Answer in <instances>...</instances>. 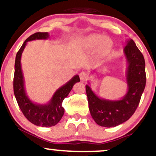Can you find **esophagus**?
I'll list each match as a JSON object with an SVG mask.
<instances>
[{
	"mask_svg": "<svg viewBox=\"0 0 156 156\" xmlns=\"http://www.w3.org/2000/svg\"><path fill=\"white\" fill-rule=\"evenodd\" d=\"M79 76H80V80H83V81H84V80H87V77H88V76H87V73H86L85 72H81V73H80Z\"/></svg>",
	"mask_w": 156,
	"mask_h": 156,
	"instance_id": "obj_1",
	"label": "esophagus"
}]
</instances>
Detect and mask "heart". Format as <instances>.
Here are the masks:
<instances>
[{
    "label": "heart",
    "mask_w": 156,
    "mask_h": 156,
    "mask_svg": "<svg viewBox=\"0 0 156 156\" xmlns=\"http://www.w3.org/2000/svg\"><path fill=\"white\" fill-rule=\"evenodd\" d=\"M83 44L86 47L93 49L98 47V53L101 54H105L108 53L112 48V39L107 37L98 34H90L83 39Z\"/></svg>",
    "instance_id": "obj_1"
}]
</instances>
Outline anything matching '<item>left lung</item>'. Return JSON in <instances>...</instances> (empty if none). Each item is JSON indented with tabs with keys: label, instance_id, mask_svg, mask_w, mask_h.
Listing matches in <instances>:
<instances>
[{
	"label": "left lung",
	"instance_id": "obj_1",
	"mask_svg": "<svg viewBox=\"0 0 156 156\" xmlns=\"http://www.w3.org/2000/svg\"><path fill=\"white\" fill-rule=\"evenodd\" d=\"M123 53L127 62L125 78L128 90L121 99L100 98L91 89L89 82L86 85L89 112L100 126L115 127L128 120L137 108L145 88V62L133 39L126 41Z\"/></svg>",
	"mask_w": 156,
	"mask_h": 156
}]
</instances>
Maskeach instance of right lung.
Wrapping results in <instances>:
<instances>
[{
  "instance_id": "obj_1",
  "label": "right lung",
  "mask_w": 156,
  "mask_h": 156,
  "mask_svg": "<svg viewBox=\"0 0 156 156\" xmlns=\"http://www.w3.org/2000/svg\"><path fill=\"white\" fill-rule=\"evenodd\" d=\"M49 38L48 32H37L26 39L20 49L16 55L14 76V93L17 103L23 114L28 121L37 126H54L61 120L64 114L62 102L67 98L71 89L80 81V78L76 75L54 92L51 99L45 104L34 103L28 98L25 87V79L21 67V56L27 42L36 39H47Z\"/></svg>"
}]
</instances>
